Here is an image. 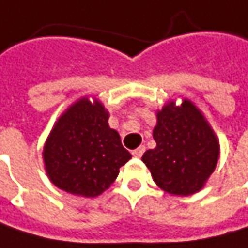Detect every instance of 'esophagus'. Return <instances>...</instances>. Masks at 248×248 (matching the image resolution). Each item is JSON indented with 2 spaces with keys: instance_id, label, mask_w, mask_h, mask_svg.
Listing matches in <instances>:
<instances>
[{
  "instance_id": "1",
  "label": "esophagus",
  "mask_w": 248,
  "mask_h": 248,
  "mask_svg": "<svg viewBox=\"0 0 248 248\" xmlns=\"http://www.w3.org/2000/svg\"><path fill=\"white\" fill-rule=\"evenodd\" d=\"M144 152H145V147H144V145H140L139 148H136V150L132 151L133 156H136V158H141Z\"/></svg>"
}]
</instances>
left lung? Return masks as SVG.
<instances>
[{
  "label": "left lung",
  "instance_id": "left-lung-1",
  "mask_svg": "<svg viewBox=\"0 0 248 248\" xmlns=\"http://www.w3.org/2000/svg\"><path fill=\"white\" fill-rule=\"evenodd\" d=\"M156 116V147L142 155V162L163 191L181 196L198 192L217 166L216 134L188 100L178 107L170 103Z\"/></svg>",
  "mask_w": 248,
  "mask_h": 248
}]
</instances>
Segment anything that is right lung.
<instances>
[{
  "label": "right lung",
  "mask_w": 248,
  "mask_h": 248,
  "mask_svg": "<svg viewBox=\"0 0 248 248\" xmlns=\"http://www.w3.org/2000/svg\"><path fill=\"white\" fill-rule=\"evenodd\" d=\"M130 158L118 132L108 126L107 111L88 98L60 116L44 148L50 181L65 192L85 198L104 192Z\"/></svg>",
  "instance_id": "right-lung-1"
}]
</instances>
